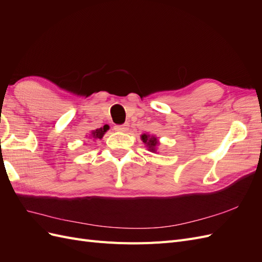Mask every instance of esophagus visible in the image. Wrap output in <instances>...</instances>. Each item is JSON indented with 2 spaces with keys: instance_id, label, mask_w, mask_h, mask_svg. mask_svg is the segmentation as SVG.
I'll return each mask as SVG.
<instances>
[{
  "instance_id": "34e87169",
  "label": "esophagus",
  "mask_w": 262,
  "mask_h": 262,
  "mask_svg": "<svg viewBox=\"0 0 262 262\" xmlns=\"http://www.w3.org/2000/svg\"><path fill=\"white\" fill-rule=\"evenodd\" d=\"M115 130L118 132H126L129 130V123H123V124H118L115 126Z\"/></svg>"
}]
</instances>
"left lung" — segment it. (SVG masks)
<instances>
[{"instance_id": "left-lung-1", "label": "left lung", "mask_w": 262, "mask_h": 262, "mask_svg": "<svg viewBox=\"0 0 262 262\" xmlns=\"http://www.w3.org/2000/svg\"><path fill=\"white\" fill-rule=\"evenodd\" d=\"M141 140L143 141L144 144H146V147L148 148L149 152H152V153L156 152V146L158 145L157 138L144 133V134H142V136H141Z\"/></svg>"}]
</instances>
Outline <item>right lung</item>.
Masks as SVG:
<instances>
[{
  "label": "right lung",
  "mask_w": 262,
  "mask_h": 262,
  "mask_svg": "<svg viewBox=\"0 0 262 262\" xmlns=\"http://www.w3.org/2000/svg\"><path fill=\"white\" fill-rule=\"evenodd\" d=\"M108 129H109L108 126L104 125V128H99V129L94 130V131H92L90 138H93V139H102V137H104V134L106 133V131Z\"/></svg>",
  "instance_id": "add662e5"
}]
</instances>
